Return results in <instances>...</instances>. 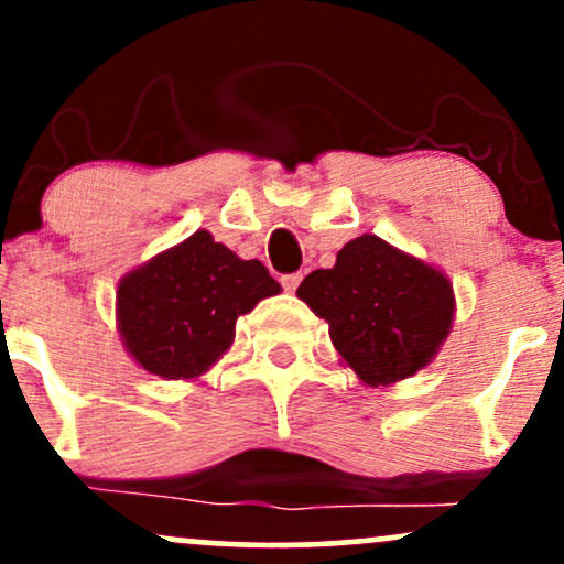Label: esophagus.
Returning <instances> with one entry per match:
<instances>
[{"label": "esophagus", "mask_w": 564, "mask_h": 564, "mask_svg": "<svg viewBox=\"0 0 564 564\" xmlns=\"http://www.w3.org/2000/svg\"><path fill=\"white\" fill-rule=\"evenodd\" d=\"M281 283H283V289H286V291H296V286H300V283H302V273L283 275V278H281Z\"/></svg>", "instance_id": "obj_1"}]
</instances>
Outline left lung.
Segmentation results:
<instances>
[{
  "mask_svg": "<svg viewBox=\"0 0 564 564\" xmlns=\"http://www.w3.org/2000/svg\"><path fill=\"white\" fill-rule=\"evenodd\" d=\"M296 296L328 323L336 352L368 387H390L430 366L456 315L443 270L371 232L341 246L334 268L310 273Z\"/></svg>",
  "mask_w": 564,
  "mask_h": 564,
  "instance_id": "left-lung-1",
  "label": "left lung"
}]
</instances>
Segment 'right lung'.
<instances>
[{
  "label": "right lung",
  "mask_w": 564,
  "mask_h": 564,
  "mask_svg": "<svg viewBox=\"0 0 564 564\" xmlns=\"http://www.w3.org/2000/svg\"><path fill=\"white\" fill-rule=\"evenodd\" d=\"M281 294L260 260H241L209 230L129 270L116 289L124 349L161 379H198L228 352L236 321Z\"/></svg>",
  "instance_id": "obj_1"
}]
</instances>
